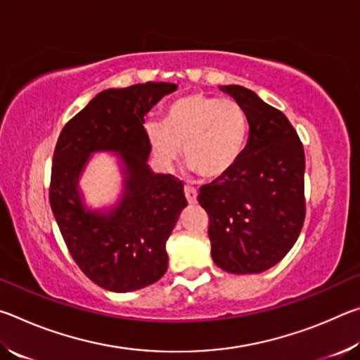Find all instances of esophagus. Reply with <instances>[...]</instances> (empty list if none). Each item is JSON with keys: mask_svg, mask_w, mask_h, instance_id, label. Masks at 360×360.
I'll return each instance as SVG.
<instances>
[{"mask_svg": "<svg viewBox=\"0 0 360 360\" xmlns=\"http://www.w3.org/2000/svg\"><path fill=\"white\" fill-rule=\"evenodd\" d=\"M184 193H186V198H187V202H188V205H195L197 203V191H195V188H192V187H186L184 188Z\"/></svg>", "mask_w": 360, "mask_h": 360, "instance_id": "1", "label": "esophagus"}]
</instances>
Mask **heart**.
<instances>
[{
	"instance_id": "heart-1",
	"label": "heart",
	"mask_w": 360,
	"mask_h": 360,
	"mask_svg": "<svg viewBox=\"0 0 360 360\" xmlns=\"http://www.w3.org/2000/svg\"><path fill=\"white\" fill-rule=\"evenodd\" d=\"M152 154L169 168L182 155L205 179H219L236 165L248 143V119L235 100L188 94L167 108L163 122L144 125Z\"/></svg>"
}]
</instances>
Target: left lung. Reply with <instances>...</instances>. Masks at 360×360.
<instances>
[{
    "label": "left lung",
    "mask_w": 360,
    "mask_h": 360,
    "mask_svg": "<svg viewBox=\"0 0 360 360\" xmlns=\"http://www.w3.org/2000/svg\"><path fill=\"white\" fill-rule=\"evenodd\" d=\"M246 114L245 152L222 178L200 188L211 257L224 271L254 275L276 265L304 221V152L288 117L241 85H221Z\"/></svg>",
    "instance_id": "1"
}]
</instances>
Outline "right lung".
Instances as JSON below:
<instances>
[{"label": "right lung", "mask_w": 360, "mask_h": 360, "mask_svg": "<svg viewBox=\"0 0 360 360\" xmlns=\"http://www.w3.org/2000/svg\"><path fill=\"white\" fill-rule=\"evenodd\" d=\"M176 84L146 82L103 90L63 127L53 152L51 208L79 268L100 288L138 290L168 268L167 241L187 206L182 182L149 167L144 115ZM118 162V200L94 209L78 182L94 153Z\"/></svg>", "instance_id": "1"}]
</instances>
